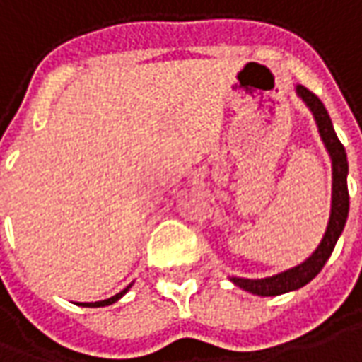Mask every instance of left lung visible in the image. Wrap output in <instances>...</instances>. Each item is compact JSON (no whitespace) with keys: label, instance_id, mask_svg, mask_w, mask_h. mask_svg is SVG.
Segmentation results:
<instances>
[{"label":"left lung","instance_id":"left-lung-1","mask_svg":"<svg viewBox=\"0 0 362 362\" xmlns=\"http://www.w3.org/2000/svg\"><path fill=\"white\" fill-rule=\"evenodd\" d=\"M297 97L307 105V109L313 112V119L317 122V129L321 134V140L325 144L327 152L331 156V168H333V190H331V214H329V222H327L325 235L321 243L317 245V250L303 264L295 265L287 272L272 275V277H264V279H245V277H230L233 284L238 285L243 291H250L253 295H262V297H274V295L287 293V291H295L307 285L313 277H315L327 259L331 257V253L335 250V243L339 235L343 233V228L346 223V216H349V190H346V174H349V162H346L345 146L341 144V140L337 139L335 129L331 117L327 112L325 105L315 97L309 88L303 85L295 87Z\"/></svg>","mask_w":362,"mask_h":362}]
</instances>
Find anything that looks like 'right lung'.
<instances>
[{
	"mask_svg": "<svg viewBox=\"0 0 362 362\" xmlns=\"http://www.w3.org/2000/svg\"><path fill=\"white\" fill-rule=\"evenodd\" d=\"M130 287H132V284H130L129 287H124V289H122L120 293L112 295V297H109V299H105V301H95V303H81V305H85V307H105V305L117 303V301H119L120 297H122V295H124V293H127V291H129Z\"/></svg>",
	"mask_w": 362,
	"mask_h": 362,
	"instance_id": "1",
	"label": "right lung"
}]
</instances>
